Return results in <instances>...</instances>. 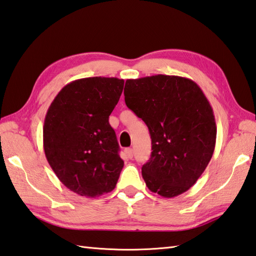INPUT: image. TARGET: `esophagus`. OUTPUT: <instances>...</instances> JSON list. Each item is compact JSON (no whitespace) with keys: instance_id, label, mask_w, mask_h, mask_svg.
<instances>
[{"instance_id":"obj_1","label":"esophagus","mask_w":256,"mask_h":256,"mask_svg":"<svg viewBox=\"0 0 256 256\" xmlns=\"http://www.w3.org/2000/svg\"><path fill=\"white\" fill-rule=\"evenodd\" d=\"M125 154H126V156L128 158H133V150L132 148H125Z\"/></svg>"}]
</instances>
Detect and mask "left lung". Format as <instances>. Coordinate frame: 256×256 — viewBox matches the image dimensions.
<instances>
[{"label":"left lung","mask_w":256,"mask_h":256,"mask_svg":"<svg viewBox=\"0 0 256 256\" xmlns=\"http://www.w3.org/2000/svg\"><path fill=\"white\" fill-rule=\"evenodd\" d=\"M126 106L148 125L152 153L142 166L151 192L174 198L193 186L216 142L213 108L194 81L176 75L126 80Z\"/></svg>","instance_id":"1"}]
</instances>
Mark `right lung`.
Segmentation results:
<instances>
[{"label": "right lung", "instance_id": "1", "mask_svg": "<svg viewBox=\"0 0 256 256\" xmlns=\"http://www.w3.org/2000/svg\"><path fill=\"white\" fill-rule=\"evenodd\" d=\"M123 86L118 78L75 80L58 93L45 115V156L60 181L81 196H101L118 183L124 162L108 116Z\"/></svg>", "mask_w": 256, "mask_h": 256}]
</instances>
